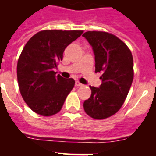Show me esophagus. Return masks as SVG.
<instances>
[{"label":"esophagus","instance_id":"esophagus-1","mask_svg":"<svg viewBox=\"0 0 156 156\" xmlns=\"http://www.w3.org/2000/svg\"><path fill=\"white\" fill-rule=\"evenodd\" d=\"M75 84H76V87L83 86V84H82L81 83H80L79 81H76V83H75Z\"/></svg>","mask_w":156,"mask_h":156}]
</instances>
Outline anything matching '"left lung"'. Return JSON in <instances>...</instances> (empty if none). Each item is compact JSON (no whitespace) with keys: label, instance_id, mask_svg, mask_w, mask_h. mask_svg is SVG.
Segmentation results:
<instances>
[{"label":"left lung","instance_id":"obj_1","mask_svg":"<svg viewBox=\"0 0 156 156\" xmlns=\"http://www.w3.org/2000/svg\"><path fill=\"white\" fill-rule=\"evenodd\" d=\"M95 56V72H101L102 84L90 86L91 96L84 102L87 115L103 119L115 114L124 104L133 80L132 53L121 40L105 32H86Z\"/></svg>","mask_w":156,"mask_h":156}]
</instances>
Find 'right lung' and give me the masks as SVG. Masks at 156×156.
<instances>
[{
    "label": "right lung",
    "instance_id": "obj_1",
    "mask_svg": "<svg viewBox=\"0 0 156 156\" xmlns=\"http://www.w3.org/2000/svg\"><path fill=\"white\" fill-rule=\"evenodd\" d=\"M82 33L75 30H44L25 44L18 60L17 78L22 97L37 114H57L73 89L74 80L64 79L54 69L62 60L66 47Z\"/></svg>",
    "mask_w": 156,
    "mask_h": 156
}]
</instances>
